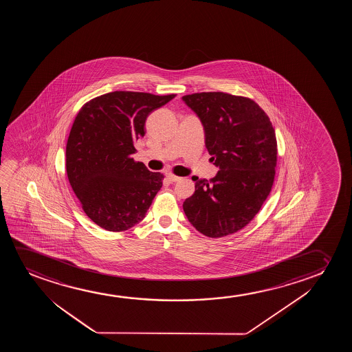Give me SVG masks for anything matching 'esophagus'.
I'll use <instances>...</instances> for the list:
<instances>
[{"label": "esophagus", "instance_id": "1", "mask_svg": "<svg viewBox=\"0 0 352 352\" xmlns=\"http://www.w3.org/2000/svg\"><path fill=\"white\" fill-rule=\"evenodd\" d=\"M166 179L168 180L169 183H175V182H178V180H180L182 178H179L177 175H173V174H167Z\"/></svg>", "mask_w": 352, "mask_h": 352}]
</instances>
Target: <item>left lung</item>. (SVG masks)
Masks as SVG:
<instances>
[{
    "label": "left lung",
    "instance_id": "left-lung-1",
    "mask_svg": "<svg viewBox=\"0 0 352 352\" xmlns=\"http://www.w3.org/2000/svg\"><path fill=\"white\" fill-rule=\"evenodd\" d=\"M202 122L212 180L192 178L195 193L184 212L198 232L221 238L241 230L260 212L274 182L276 138L270 118L246 97L225 92L183 96Z\"/></svg>",
    "mask_w": 352,
    "mask_h": 352
}]
</instances>
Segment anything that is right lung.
<instances>
[{"mask_svg": "<svg viewBox=\"0 0 352 352\" xmlns=\"http://www.w3.org/2000/svg\"><path fill=\"white\" fill-rule=\"evenodd\" d=\"M175 95L114 91L96 97L76 116L66 145L68 180L87 217L107 231L142 221L162 188L164 174L135 162V140L151 111Z\"/></svg>", "mask_w": 352, "mask_h": 352, "instance_id": "add662e5", "label": "right lung"}]
</instances>
